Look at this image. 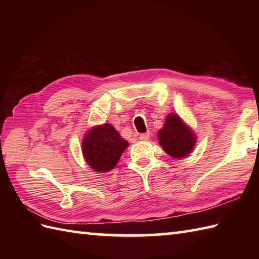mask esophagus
<instances>
[{
    "mask_svg": "<svg viewBox=\"0 0 259 259\" xmlns=\"http://www.w3.org/2000/svg\"><path fill=\"white\" fill-rule=\"evenodd\" d=\"M149 138H150V134H141V135L139 136V139L142 140V141L149 140Z\"/></svg>",
    "mask_w": 259,
    "mask_h": 259,
    "instance_id": "34e87169",
    "label": "esophagus"
}]
</instances>
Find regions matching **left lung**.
<instances>
[{
    "instance_id": "8db88e82",
    "label": "left lung",
    "mask_w": 259,
    "mask_h": 259,
    "mask_svg": "<svg viewBox=\"0 0 259 259\" xmlns=\"http://www.w3.org/2000/svg\"><path fill=\"white\" fill-rule=\"evenodd\" d=\"M159 145L174 159L189 156L196 146L197 137L177 113H169L157 134Z\"/></svg>"
}]
</instances>
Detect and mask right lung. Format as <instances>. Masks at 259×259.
Segmentation results:
<instances>
[{
    "instance_id": "1",
    "label": "right lung",
    "mask_w": 259,
    "mask_h": 259,
    "mask_svg": "<svg viewBox=\"0 0 259 259\" xmlns=\"http://www.w3.org/2000/svg\"><path fill=\"white\" fill-rule=\"evenodd\" d=\"M128 146L129 142L112 124H98L88 130L82 139V155L95 171L108 172L115 167Z\"/></svg>"
}]
</instances>
